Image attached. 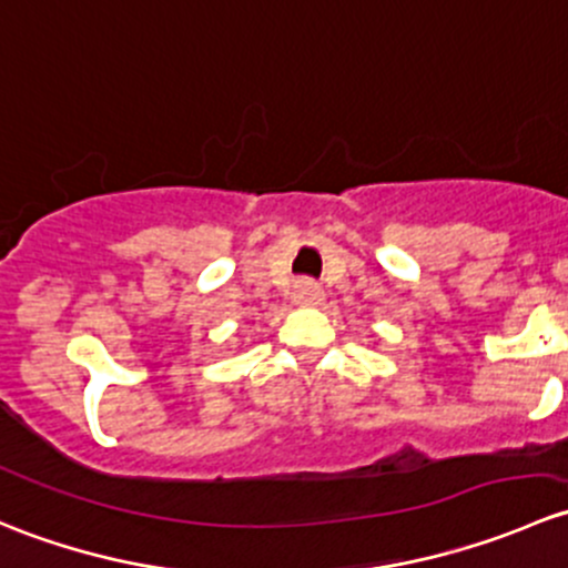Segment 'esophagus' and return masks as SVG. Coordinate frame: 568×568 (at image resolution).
Masks as SVG:
<instances>
[{"mask_svg": "<svg viewBox=\"0 0 568 568\" xmlns=\"http://www.w3.org/2000/svg\"><path fill=\"white\" fill-rule=\"evenodd\" d=\"M291 296H294L296 305L311 307V305H321V300H324V291H321V285L316 283V280L305 277V280H296Z\"/></svg>", "mask_w": 568, "mask_h": 568, "instance_id": "1", "label": "esophagus"}]
</instances>
